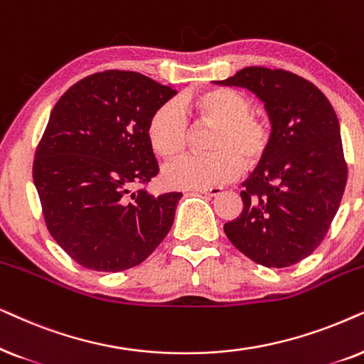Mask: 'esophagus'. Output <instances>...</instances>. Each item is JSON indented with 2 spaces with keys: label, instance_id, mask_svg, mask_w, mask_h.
I'll use <instances>...</instances> for the list:
<instances>
[{
  "label": "esophagus",
  "instance_id": "esophagus-1",
  "mask_svg": "<svg viewBox=\"0 0 364 364\" xmlns=\"http://www.w3.org/2000/svg\"><path fill=\"white\" fill-rule=\"evenodd\" d=\"M196 193H201V195H206V196H220L223 193V188L221 186L205 188V190H196Z\"/></svg>",
  "mask_w": 364,
  "mask_h": 364
}]
</instances>
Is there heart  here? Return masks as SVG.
<instances>
[{"label":"heart","instance_id":"1","mask_svg":"<svg viewBox=\"0 0 364 364\" xmlns=\"http://www.w3.org/2000/svg\"><path fill=\"white\" fill-rule=\"evenodd\" d=\"M191 111L198 123L215 126L210 138L211 153H190L163 168V181L169 188L205 190L230 183L246 168L258 166L268 156L273 129L268 119L253 113V101L240 91L215 88L188 100H168L153 111L148 121V139L161 156H173L190 138Z\"/></svg>","mask_w":364,"mask_h":364}]
</instances>
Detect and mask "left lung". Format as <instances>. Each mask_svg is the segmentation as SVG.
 <instances>
[{
	"instance_id": "left-lung-1",
	"label": "left lung",
	"mask_w": 364,
	"mask_h": 364,
	"mask_svg": "<svg viewBox=\"0 0 364 364\" xmlns=\"http://www.w3.org/2000/svg\"><path fill=\"white\" fill-rule=\"evenodd\" d=\"M215 83L255 93L273 129L268 156L243 183V211L225 225L228 240L266 268L296 264L321 245L345 193L338 116L311 81L284 70L248 66Z\"/></svg>"
}]
</instances>
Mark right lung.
<instances>
[{
	"mask_svg": "<svg viewBox=\"0 0 364 364\" xmlns=\"http://www.w3.org/2000/svg\"><path fill=\"white\" fill-rule=\"evenodd\" d=\"M176 91L134 71L95 73L55 105L33 179L48 231L76 263L116 273L143 263L171 230L181 193L153 196L148 121Z\"/></svg>",
	"mask_w": 364,
	"mask_h": 364,
	"instance_id": "obj_1",
	"label": "right lung"
}]
</instances>
